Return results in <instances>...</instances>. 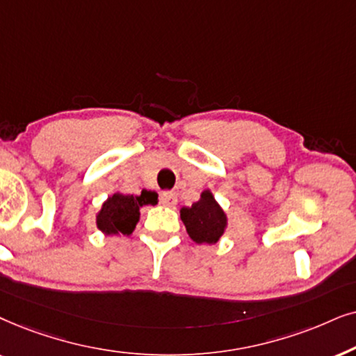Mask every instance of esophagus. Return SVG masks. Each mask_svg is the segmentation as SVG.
Instances as JSON below:
<instances>
[{"instance_id": "esophagus-1", "label": "esophagus", "mask_w": 356, "mask_h": 356, "mask_svg": "<svg viewBox=\"0 0 356 356\" xmlns=\"http://www.w3.org/2000/svg\"><path fill=\"white\" fill-rule=\"evenodd\" d=\"M159 200L165 207H174L175 203H177V195H175L174 192H163L161 193Z\"/></svg>"}]
</instances>
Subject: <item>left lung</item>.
I'll use <instances>...</instances> for the list:
<instances>
[{
	"label": "left lung",
	"mask_w": 356,
	"mask_h": 356,
	"mask_svg": "<svg viewBox=\"0 0 356 356\" xmlns=\"http://www.w3.org/2000/svg\"><path fill=\"white\" fill-rule=\"evenodd\" d=\"M181 218L188 236L198 244H215L225 233L226 215L208 191L192 207H184Z\"/></svg>",
	"instance_id": "left-lung-1"
}]
</instances>
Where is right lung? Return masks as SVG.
Instances as JSON below:
<instances>
[{
  "mask_svg": "<svg viewBox=\"0 0 356 356\" xmlns=\"http://www.w3.org/2000/svg\"><path fill=\"white\" fill-rule=\"evenodd\" d=\"M158 193L143 191L141 195H122L113 193L102 205L97 215V227L106 234L134 233L140 218V208L143 205H156Z\"/></svg>",
  "mask_w": 356,
  "mask_h": 356,
  "instance_id": "right-lung-1",
  "label": "right lung"
}]
</instances>
